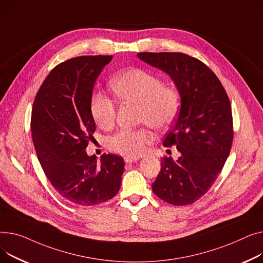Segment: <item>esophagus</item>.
Returning a JSON list of instances; mask_svg holds the SVG:
<instances>
[{"instance_id":"obj_1","label":"esophagus","mask_w":263,"mask_h":263,"mask_svg":"<svg viewBox=\"0 0 263 263\" xmlns=\"http://www.w3.org/2000/svg\"><path fill=\"white\" fill-rule=\"evenodd\" d=\"M138 159H139V158H137V157H132V156H125V157H124V161H125L126 163L136 162Z\"/></svg>"}]
</instances>
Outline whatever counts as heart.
<instances>
[{"mask_svg":"<svg viewBox=\"0 0 263 263\" xmlns=\"http://www.w3.org/2000/svg\"><path fill=\"white\" fill-rule=\"evenodd\" d=\"M109 88L122 103L138 106V121L161 129L174 121L179 108V93L175 87L162 84L160 76L141 68H130L116 74ZM91 114L97 124L104 129L114 126L117 118L116 102L102 92L91 100ZM153 135L146 126L121 129L107 139V145L122 155H142Z\"/></svg>","mask_w":263,"mask_h":263,"instance_id":"1","label":"heart"}]
</instances>
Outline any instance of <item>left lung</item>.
Returning <instances> with one entry per match:
<instances>
[{
  "mask_svg": "<svg viewBox=\"0 0 263 263\" xmlns=\"http://www.w3.org/2000/svg\"><path fill=\"white\" fill-rule=\"evenodd\" d=\"M146 64L171 76L180 111L163 145H176L180 157L164 156L153 192L175 206L190 205L211 188L234 140L231 106L220 80L204 63L183 53H138Z\"/></svg>",
  "mask_w": 263,
  "mask_h": 263,
  "instance_id": "left-lung-1",
  "label": "left lung"
}]
</instances>
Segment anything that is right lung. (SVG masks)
<instances>
[{
    "label": "right lung",
    "mask_w": 263,
    "mask_h": 263,
    "mask_svg": "<svg viewBox=\"0 0 263 263\" xmlns=\"http://www.w3.org/2000/svg\"><path fill=\"white\" fill-rule=\"evenodd\" d=\"M112 56H80L57 65L39 88L30 127L37 157L55 190L69 202L95 206L119 192L124 161L115 154L88 156L96 123L92 91Z\"/></svg>",
    "instance_id": "add662e5"
}]
</instances>
